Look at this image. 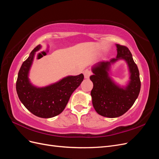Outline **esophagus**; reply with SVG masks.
Masks as SVG:
<instances>
[{"label": "esophagus", "mask_w": 159, "mask_h": 159, "mask_svg": "<svg viewBox=\"0 0 159 159\" xmlns=\"http://www.w3.org/2000/svg\"><path fill=\"white\" fill-rule=\"evenodd\" d=\"M84 78L85 79H88L90 77V75H91V71L89 70H85L84 71Z\"/></svg>", "instance_id": "obj_1"}]
</instances>
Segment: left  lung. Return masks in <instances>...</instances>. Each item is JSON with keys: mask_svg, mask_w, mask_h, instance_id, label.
Segmentation results:
<instances>
[{"mask_svg": "<svg viewBox=\"0 0 159 159\" xmlns=\"http://www.w3.org/2000/svg\"><path fill=\"white\" fill-rule=\"evenodd\" d=\"M116 46L117 57L95 64L92 68L93 75L90 76L93 84L91 91L93 107L98 114L109 118L118 117L125 113L133 106L141 89L139 69L131 52L125 46L116 44ZM119 59L127 62L130 72V81L124 89L115 84L108 75L110 66Z\"/></svg>", "mask_w": 159, "mask_h": 159, "instance_id": "8db88e82", "label": "left lung"}]
</instances>
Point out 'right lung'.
Wrapping results in <instances>:
<instances>
[{"label":"right lung","instance_id":"1","mask_svg":"<svg viewBox=\"0 0 159 159\" xmlns=\"http://www.w3.org/2000/svg\"><path fill=\"white\" fill-rule=\"evenodd\" d=\"M40 48V45L34 48L22 63L18 71L16 89L19 99L29 111L41 118H51L63 111L71 95L82 82L84 76L81 74L66 77L44 88L32 85L28 79V73L35 52Z\"/></svg>","mask_w":159,"mask_h":159}]
</instances>
